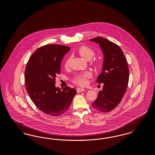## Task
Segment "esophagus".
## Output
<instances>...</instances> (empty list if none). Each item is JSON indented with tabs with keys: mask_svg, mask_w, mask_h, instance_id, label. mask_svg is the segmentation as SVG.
I'll return each instance as SVG.
<instances>
[{
	"mask_svg": "<svg viewBox=\"0 0 155 155\" xmlns=\"http://www.w3.org/2000/svg\"><path fill=\"white\" fill-rule=\"evenodd\" d=\"M85 91V89L81 88H77V93H80V92H84V91Z\"/></svg>",
	"mask_w": 155,
	"mask_h": 155,
	"instance_id": "esophagus-1",
	"label": "esophagus"
}]
</instances>
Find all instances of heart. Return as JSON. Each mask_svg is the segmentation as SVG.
Wrapping results in <instances>:
<instances>
[{"instance_id": "b5f03b06", "label": "heart", "mask_w": 155, "mask_h": 155, "mask_svg": "<svg viewBox=\"0 0 155 155\" xmlns=\"http://www.w3.org/2000/svg\"><path fill=\"white\" fill-rule=\"evenodd\" d=\"M78 53L81 56L82 58L84 59L87 60H89L90 59H92V58L94 56L95 53L94 51L89 48L87 46H80L78 50H77ZM70 60L71 59L70 58H67L65 63H64V67L66 68H68L70 64ZM91 77V74L90 72L86 71L84 73H82L81 74H78L77 75L75 76L74 78V83L81 86H84L87 84V80L89 78Z\"/></svg>"}]
</instances>
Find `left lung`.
I'll list each match as a JSON object with an SVG mask.
<instances>
[{
  "mask_svg": "<svg viewBox=\"0 0 155 155\" xmlns=\"http://www.w3.org/2000/svg\"><path fill=\"white\" fill-rule=\"evenodd\" d=\"M90 41L99 44L104 55L102 72L97 78V83H103V89L98 92L92 106L97 110L107 113L116 108L125 94L129 80L128 63L117 45L103 37Z\"/></svg>",
  "mask_w": 155,
  "mask_h": 155,
  "instance_id": "8db88e82",
  "label": "left lung"
}]
</instances>
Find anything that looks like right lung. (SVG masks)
<instances>
[{
    "mask_svg": "<svg viewBox=\"0 0 155 155\" xmlns=\"http://www.w3.org/2000/svg\"><path fill=\"white\" fill-rule=\"evenodd\" d=\"M70 49L60 45L43 46L31 55L25 68V88L31 99L40 110L51 116L64 113L77 94L68 87L62 91L55 87L61 60Z\"/></svg>",
    "mask_w": 155,
    "mask_h": 155,
    "instance_id": "add662e5",
    "label": "right lung"
}]
</instances>
